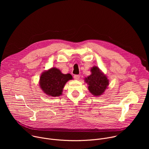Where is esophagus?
Listing matches in <instances>:
<instances>
[{"label": "esophagus", "mask_w": 149, "mask_h": 149, "mask_svg": "<svg viewBox=\"0 0 149 149\" xmlns=\"http://www.w3.org/2000/svg\"><path fill=\"white\" fill-rule=\"evenodd\" d=\"M74 78L75 79L78 80V79H79V75H75L74 77Z\"/></svg>", "instance_id": "esophagus-1"}]
</instances>
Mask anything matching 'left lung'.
<instances>
[{
    "label": "left lung",
    "instance_id": "left-lung-1",
    "mask_svg": "<svg viewBox=\"0 0 149 149\" xmlns=\"http://www.w3.org/2000/svg\"><path fill=\"white\" fill-rule=\"evenodd\" d=\"M91 72V74L85 78V81L88 84V88L93 95L95 96L101 95L107 88L109 80L97 67H93Z\"/></svg>",
    "mask_w": 149,
    "mask_h": 149
}]
</instances>
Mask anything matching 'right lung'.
Masks as SVG:
<instances>
[{"label":"right lung","mask_w":149,"mask_h":149,"mask_svg":"<svg viewBox=\"0 0 149 149\" xmlns=\"http://www.w3.org/2000/svg\"><path fill=\"white\" fill-rule=\"evenodd\" d=\"M72 77L70 74H63L56 68H52L42 73L40 77L39 86L46 94L51 97L62 95L63 88Z\"/></svg>","instance_id":"right-lung-1"}]
</instances>
